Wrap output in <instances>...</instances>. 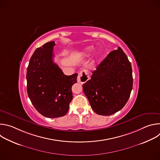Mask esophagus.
I'll return each mask as SVG.
<instances>
[{
  "mask_svg": "<svg viewBox=\"0 0 160 160\" xmlns=\"http://www.w3.org/2000/svg\"><path fill=\"white\" fill-rule=\"evenodd\" d=\"M88 80V75L85 70H82L78 73L77 77V82L82 84L85 83Z\"/></svg>",
  "mask_w": 160,
  "mask_h": 160,
  "instance_id": "obj_1",
  "label": "esophagus"
}]
</instances>
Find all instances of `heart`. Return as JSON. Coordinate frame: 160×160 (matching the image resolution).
<instances>
[{
	"label": "heart",
	"instance_id": "b5f03b06",
	"mask_svg": "<svg viewBox=\"0 0 160 160\" xmlns=\"http://www.w3.org/2000/svg\"><path fill=\"white\" fill-rule=\"evenodd\" d=\"M94 49V46L92 45H90V46H88L85 48L83 49V51H82V54L83 55H88V54H90L92 51ZM102 56V51L101 49H98L96 50L94 54H93V59L95 61H98L99 60Z\"/></svg>",
	"mask_w": 160,
	"mask_h": 160
}]
</instances>
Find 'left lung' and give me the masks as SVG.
<instances>
[{"mask_svg": "<svg viewBox=\"0 0 160 160\" xmlns=\"http://www.w3.org/2000/svg\"><path fill=\"white\" fill-rule=\"evenodd\" d=\"M92 73L82 87L94 112L109 116L122 109L133 87L131 63L123 50L118 48L109 52Z\"/></svg>", "mask_w": 160, "mask_h": 160, "instance_id": "8db88e82", "label": "left lung"}]
</instances>
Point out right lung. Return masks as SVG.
<instances>
[{"label": "right lung", "instance_id": "add662e5", "mask_svg": "<svg viewBox=\"0 0 160 160\" xmlns=\"http://www.w3.org/2000/svg\"><path fill=\"white\" fill-rule=\"evenodd\" d=\"M55 42L37 48L32 56L27 72V92L37 111L51 118L64 116L72 100V85L77 73L68 76L53 61Z\"/></svg>", "mask_w": 160, "mask_h": 160}]
</instances>
